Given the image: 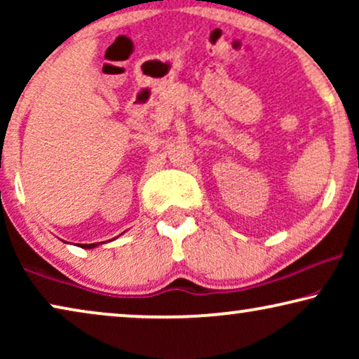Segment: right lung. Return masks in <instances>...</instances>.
<instances>
[{
	"mask_svg": "<svg viewBox=\"0 0 359 359\" xmlns=\"http://www.w3.org/2000/svg\"><path fill=\"white\" fill-rule=\"evenodd\" d=\"M96 245H97V243H88V245H81V247H83V248H95Z\"/></svg>",
	"mask_w": 359,
	"mask_h": 359,
	"instance_id": "obj_1",
	"label": "right lung"
}]
</instances>
